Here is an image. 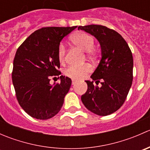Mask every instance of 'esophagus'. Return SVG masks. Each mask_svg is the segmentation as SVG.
<instances>
[{"label": "esophagus", "instance_id": "obj_1", "mask_svg": "<svg viewBox=\"0 0 150 150\" xmlns=\"http://www.w3.org/2000/svg\"><path fill=\"white\" fill-rule=\"evenodd\" d=\"M77 83V81L75 80H72V85H75Z\"/></svg>", "mask_w": 150, "mask_h": 150}]
</instances>
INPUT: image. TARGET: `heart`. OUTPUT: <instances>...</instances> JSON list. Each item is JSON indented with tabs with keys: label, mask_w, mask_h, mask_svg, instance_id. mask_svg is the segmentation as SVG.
I'll return each mask as SVG.
<instances>
[{
	"label": "heart",
	"mask_w": 150,
	"mask_h": 150,
	"mask_svg": "<svg viewBox=\"0 0 150 150\" xmlns=\"http://www.w3.org/2000/svg\"><path fill=\"white\" fill-rule=\"evenodd\" d=\"M71 40L81 48L83 51H87L89 55L94 54L93 48L94 46V38L91 35L85 33L79 32L73 35L71 37ZM67 48L64 43H60L57 48V56L60 62H63L65 59ZM92 67L90 64H85L83 65H69L64 70L66 76L74 80H80L85 78L87 74L91 72Z\"/></svg>",
	"instance_id": "heart-1"
}]
</instances>
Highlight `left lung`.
<instances>
[{
    "instance_id": "left-lung-1",
    "label": "left lung",
    "mask_w": 150,
    "mask_h": 150,
    "mask_svg": "<svg viewBox=\"0 0 150 150\" xmlns=\"http://www.w3.org/2000/svg\"><path fill=\"white\" fill-rule=\"evenodd\" d=\"M94 36L101 46L102 59L91 78L86 81L87 91L81 96L85 107L94 114L106 116L117 111L125 102L133 81L134 61L131 49L117 32L105 26L91 25L79 26Z\"/></svg>"
}]
</instances>
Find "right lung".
I'll use <instances>...</instances> for the list:
<instances>
[{
  "instance_id": "right-lung-1",
  "label": "right lung",
  "mask_w": 150,
  "mask_h": 150,
  "mask_svg": "<svg viewBox=\"0 0 150 150\" xmlns=\"http://www.w3.org/2000/svg\"><path fill=\"white\" fill-rule=\"evenodd\" d=\"M76 28H42L32 33L17 48L12 82L19 105L34 118H51L62 107L72 81L61 75V82L54 86L50 81L51 76L61 74L57 56L59 44Z\"/></svg>"
}]
</instances>
